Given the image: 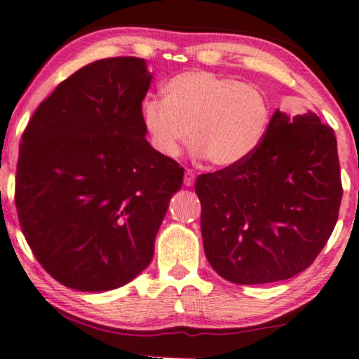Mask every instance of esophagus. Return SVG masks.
I'll return each mask as SVG.
<instances>
[{"label":"esophagus","mask_w":359,"mask_h":359,"mask_svg":"<svg viewBox=\"0 0 359 359\" xmlns=\"http://www.w3.org/2000/svg\"><path fill=\"white\" fill-rule=\"evenodd\" d=\"M184 184H185L187 187H191V185L195 184V172H194V170H190V169H187V170H185Z\"/></svg>","instance_id":"esophagus-1"}]
</instances>
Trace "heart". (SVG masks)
<instances>
[{
    "instance_id": "1",
    "label": "heart",
    "mask_w": 359,
    "mask_h": 359,
    "mask_svg": "<svg viewBox=\"0 0 359 359\" xmlns=\"http://www.w3.org/2000/svg\"><path fill=\"white\" fill-rule=\"evenodd\" d=\"M164 100H143L142 124L149 145L177 158L189 140L194 153L217 168H235L253 156L271 124V101L253 83L208 71H187L163 87Z\"/></svg>"
}]
</instances>
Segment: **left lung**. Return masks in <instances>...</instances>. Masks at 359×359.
Instances as JSON below:
<instances>
[{
  "label": "left lung",
  "mask_w": 359,
  "mask_h": 359,
  "mask_svg": "<svg viewBox=\"0 0 359 359\" xmlns=\"http://www.w3.org/2000/svg\"><path fill=\"white\" fill-rule=\"evenodd\" d=\"M205 255L240 285L285 280L313 264L339 219L340 164L334 128L314 112L277 109L247 161L198 175Z\"/></svg>",
  "instance_id": "left-lung-1"
}]
</instances>
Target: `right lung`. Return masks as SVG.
Returning <instances> with one entry per match:
<instances>
[{"label":"right lung","instance_id":"right-lung-1","mask_svg":"<svg viewBox=\"0 0 359 359\" xmlns=\"http://www.w3.org/2000/svg\"><path fill=\"white\" fill-rule=\"evenodd\" d=\"M151 79L142 57L95 61L57 85L22 133L20 229L43 269L74 290L135 279L182 187L184 168L145 138L140 108Z\"/></svg>","mask_w":359,"mask_h":359}]
</instances>
